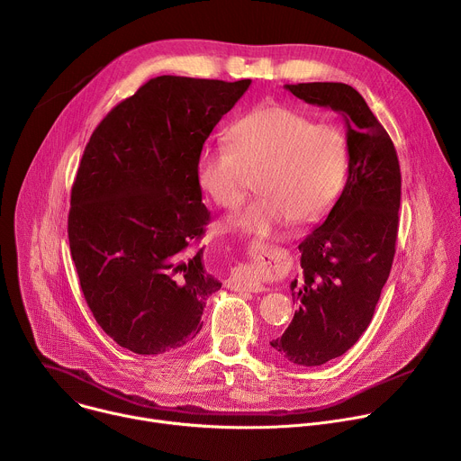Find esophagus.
Returning <instances> with one entry per match:
<instances>
[{
    "mask_svg": "<svg viewBox=\"0 0 461 461\" xmlns=\"http://www.w3.org/2000/svg\"><path fill=\"white\" fill-rule=\"evenodd\" d=\"M255 257L257 260H265V258H274V249L272 246L268 244H258L255 249ZM267 265V262H265ZM230 281L239 288H244V290H249V292H260L262 290V285L257 281V277L253 276V272L249 268H237L231 272V277Z\"/></svg>",
    "mask_w": 461,
    "mask_h": 461,
    "instance_id": "esophagus-1",
    "label": "esophagus"
}]
</instances>
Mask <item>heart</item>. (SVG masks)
<instances>
[{"label":"heart","instance_id":"heart-1","mask_svg":"<svg viewBox=\"0 0 461 461\" xmlns=\"http://www.w3.org/2000/svg\"><path fill=\"white\" fill-rule=\"evenodd\" d=\"M348 148L341 131L313 123L279 105H260L230 129V144L208 146L196 160V178L210 199L237 208L251 187L258 194L230 219V226L270 237L294 219L313 221L328 212L341 191Z\"/></svg>","mask_w":461,"mask_h":461}]
</instances>
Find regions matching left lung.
I'll return each instance as SVG.
<instances>
[{
  "mask_svg": "<svg viewBox=\"0 0 461 461\" xmlns=\"http://www.w3.org/2000/svg\"><path fill=\"white\" fill-rule=\"evenodd\" d=\"M306 104L330 107L347 123L348 176L338 203L301 244L299 310L270 341L283 359L319 366L343 356L372 321L396 253L402 173L396 149L365 98L339 82L286 86Z\"/></svg>",
  "mask_w": 461,
  "mask_h": 461,
  "instance_id": "8db88e82",
  "label": "left lung"
}]
</instances>
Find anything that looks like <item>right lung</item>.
Here are the masks:
<instances>
[{
    "label": "right lung",
    "mask_w": 461,
    "mask_h": 461,
    "mask_svg": "<svg viewBox=\"0 0 461 461\" xmlns=\"http://www.w3.org/2000/svg\"><path fill=\"white\" fill-rule=\"evenodd\" d=\"M251 80L157 77L95 129L71 191L69 246L102 330L157 356L201 332L222 283L194 249L210 222L196 160Z\"/></svg>",
    "instance_id": "1"
}]
</instances>
